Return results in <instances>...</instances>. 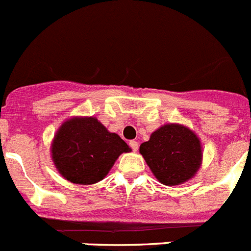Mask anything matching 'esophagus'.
<instances>
[{"instance_id":"34e87169","label":"esophagus","mask_w":251,"mask_h":251,"mask_svg":"<svg viewBox=\"0 0 251 251\" xmlns=\"http://www.w3.org/2000/svg\"><path fill=\"white\" fill-rule=\"evenodd\" d=\"M130 147L133 150V151H137L139 150V142L137 141H130Z\"/></svg>"}]
</instances>
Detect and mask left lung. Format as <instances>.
<instances>
[{
	"label": "left lung",
	"instance_id": "1",
	"mask_svg": "<svg viewBox=\"0 0 251 251\" xmlns=\"http://www.w3.org/2000/svg\"><path fill=\"white\" fill-rule=\"evenodd\" d=\"M140 153L153 176L165 186H178L193 178L203 161L201 140L181 124H165L153 131Z\"/></svg>",
	"mask_w": 251,
	"mask_h": 251
}]
</instances>
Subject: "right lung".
<instances>
[{
  "instance_id": "obj_1",
  "label": "right lung",
  "mask_w": 251,
  "mask_h": 251,
  "mask_svg": "<svg viewBox=\"0 0 251 251\" xmlns=\"http://www.w3.org/2000/svg\"><path fill=\"white\" fill-rule=\"evenodd\" d=\"M118 133L94 116H73L59 126L50 145L51 161L67 181L94 184L104 179L121 153L130 152Z\"/></svg>"
}]
</instances>
